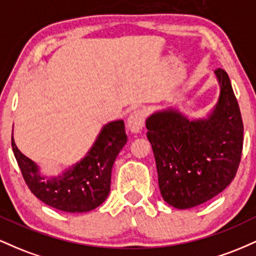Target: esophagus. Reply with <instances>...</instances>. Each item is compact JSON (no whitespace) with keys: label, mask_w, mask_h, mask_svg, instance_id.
I'll return each instance as SVG.
<instances>
[{"label":"esophagus","mask_w":256,"mask_h":256,"mask_svg":"<svg viewBox=\"0 0 256 256\" xmlns=\"http://www.w3.org/2000/svg\"><path fill=\"white\" fill-rule=\"evenodd\" d=\"M146 118V112L142 108H138L131 112L128 118V128L131 132H140L144 126Z\"/></svg>","instance_id":"34e87169"}]
</instances>
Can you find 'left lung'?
I'll use <instances>...</instances> for the list:
<instances>
[{"mask_svg": "<svg viewBox=\"0 0 256 256\" xmlns=\"http://www.w3.org/2000/svg\"><path fill=\"white\" fill-rule=\"evenodd\" d=\"M220 96L207 119L158 112L146 122L158 188L168 204L188 210L218 195L234 180L243 149V122L230 78L216 68Z\"/></svg>", "mask_w": 256, "mask_h": 256, "instance_id": "1", "label": "left lung"}]
</instances>
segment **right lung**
<instances>
[{
	"instance_id": "right-lung-1",
	"label": "right lung",
	"mask_w": 256,
	"mask_h": 256,
	"mask_svg": "<svg viewBox=\"0 0 256 256\" xmlns=\"http://www.w3.org/2000/svg\"><path fill=\"white\" fill-rule=\"evenodd\" d=\"M128 142L122 120L104 126L88 155L62 176L44 179L34 161L18 149L12 134V148L31 192L46 204L68 213L95 210L107 198L114 161Z\"/></svg>"
}]
</instances>
